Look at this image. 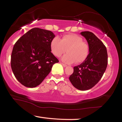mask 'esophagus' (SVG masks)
Here are the masks:
<instances>
[{
  "label": "esophagus",
  "instance_id": "1",
  "mask_svg": "<svg viewBox=\"0 0 122 122\" xmlns=\"http://www.w3.org/2000/svg\"><path fill=\"white\" fill-rule=\"evenodd\" d=\"M61 64L63 66V67H67V65H65V64H64V63H61Z\"/></svg>",
  "mask_w": 122,
  "mask_h": 122
}]
</instances>
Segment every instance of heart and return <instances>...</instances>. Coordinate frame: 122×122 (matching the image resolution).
I'll list each match as a JSON object with an SVG mask.
<instances>
[{"instance_id": "obj_1", "label": "heart", "mask_w": 122, "mask_h": 122, "mask_svg": "<svg viewBox=\"0 0 122 122\" xmlns=\"http://www.w3.org/2000/svg\"><path fill=\"white\" fill-rule=\"evenodd\" d=\"M51 50L57 57L60 56L67 50V53L62 57V61L67 64L75 62L77 63L82 62L88 53L87 45L83 42L81 37L75 34L65 35L61 39L55 37L51 42Z\"/></svg>"}]
</instances>
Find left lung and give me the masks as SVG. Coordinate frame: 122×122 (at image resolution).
<instances>
[{"label": "left lung", "mask_w": 122, "mask_h": 122, "mask_svg": "<svg viewBox=\"0 0 122 122\" xmlns=\"http://www.w3.org/2000/svg\"><path fill=\"white\" fill-rule=\"evenodd\" d=\"M87 41L89 54L82 63L74 67L69 77L72 85L77 89L85 91L92 88L99 82L107 67V48L93 33H81Z\"/></svg>", "instance_id": "left-lung-1"}]
</instances>
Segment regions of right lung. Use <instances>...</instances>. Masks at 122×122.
I'll return each mask as SVG.
<instances>
[{"label":"right lung","instance_id":"right-lung-1","mask_svg":"<svg viewBox=\"0 0 122 122\" xmlns=\"http://www.w3.org/2000/svg\"><path fill=\"white\" fill-rule=\"evenodd\" d=\"M55 37L49 30L35 28L18 39L11 55V68L15 78L25 87L41 84L59 60L51 53Z\"/></svg>","mask_w":122,"mask_h":122}]
</instances>
